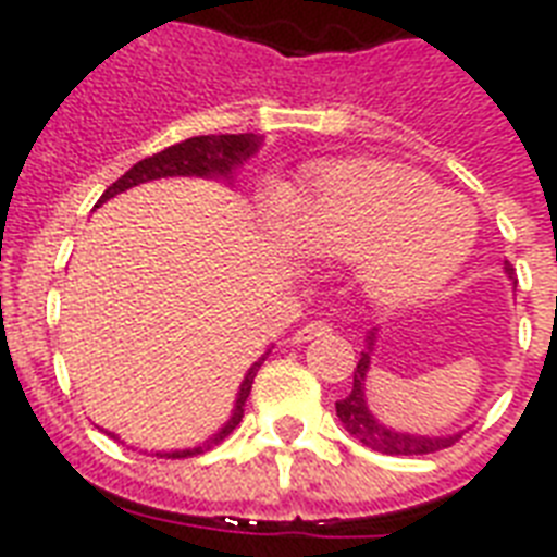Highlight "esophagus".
I'll return each mask as SVG.
<instances>
[{
  "label": "esophagus",
  "mask_w": 557,
  "mask_h": 557,
  "mask_svg": "<svg viewBox=\"0 0 557 557\" xmlns=\"http://www.w3.org/2000/svg\"><path fill=\"white\" fill-rule=\"evenodd\" d=\"M330 332H332V323H326V321H312V323H306L304 330H297V332H295V341H297V344H304V341L323 338V335H330Z\"/></svg>",
  "instance_id": "1"
}]
</instances>
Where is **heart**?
<instances>
[{
	"label": "heart",
	"mask_w": 557,
	"mask_h": 557,
	"mask_svg": "<svg viewBox=\"0 0 557 557\" xmlns=\"http://www.w3.org/2000/svg\"><path fill=\"white\" fill-rule=\"evenodd\" d=\"M265 216L318 257L358 262L361 288L384 306L419 304L448 283L474 248V213L433 178L387 161L314 170L300 196L265 193Z\"/></svg>",
	"instance_id": "obj_1"
}]
</instances>
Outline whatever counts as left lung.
<instances>
[{
  "instance_id": "obj_1",
  "label": "left lung",
  "mask_w": 557,
  "mask_h": 557,
  "mask_svg": "<svg viewBox=\"0 0 557 557\" xmlns=\"http://www.w3.org/2000/svg\"><path fill=\"white\" fill-rule=\"evenodd\" d=\"M509 280H515V269L506 265ZM372 344H375V332L367 335V349L358 358V367L352 370V389L349 396L335 401V413H338L341 424L347 428L358 442H364L367 448L379 450V454H389V457H416V454H433V450L450 448L462 433H448V436H419V433H405L396 428L381 424L372 416L370 405H367V372H370Z\"/></svg>"
}]
</instances>
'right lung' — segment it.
<instances>
[{
    "label": "right lung",
    "instance_id": "1",
    "mask_svg": "<svg viewBox=\"0 0 557 557\" xmlns=\"http://www.w3.org/2000/svg\"><path fill=\"white\" fill-rule=\"evenodd\" d=\"M262 147V138L253 133H243V135H196V138H187L182 144H173L168 150L156 152L150 159H141L138 164L126 170L124 176L117 178L115 185L107 187V193L100 196L98 205L109 201L117 193L129 190V187H138L144 182H156V178H170V176H196V178H222V182H234V173L243 168L245 161L253 159ZM271 349H265V356H269ZM265 356L257 358L248 372H245L243 384H239V393H236L234 410H231V419H227L222 428H219L210 440L199 442V445H193V448L185 450H156V457H168V459H182V457H196V454H205L213 445L225 440L227 433L234 431L236 424L243 422V407L245 398L251 393L253 375L262 367ZM115 436V433H112Z\"/></svg>",
    "mask_w": 557,
    "mask_h": 557
}]
</instances>
